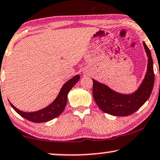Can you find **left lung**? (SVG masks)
<instances>
[{
  "label": "left lung",
  "mask_w": 160,
  "mask_h": 160,
  "mask_svg": "<svg viewBox=\"0 0 160 160\" xmlns=\"http://www.w3.org/2000/svg\"><path fill=\"white\" fill-rule=\"evenodd\" d=\"M148 56V67L143 81L135 93L121 94L93 80V96L102 111L115 116H127L137 111L149 98L154 84L153 60L149 48L143 42Z\"/></svg>",
  "instance_id": "1"
}]
</instances>
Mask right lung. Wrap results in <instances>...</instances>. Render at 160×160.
Segmentation results:
<instances>
[{"instance_id":"obj_1","label":"right lung","mask_w":160,"mask_h":160,"mask_svg":"<svg viewBox=\"0 0 160 160\" xmlns=\"http://www.w3.org/2000/svg\"><path fill=\"white\" fill-rule=\"evenodd\" d=\"M79 80H80V75L77 74L74 78L68 80L63 85L62 88L61 89L60 92L58 93V97L52 102V103H51L48 107L44 108V109L38 110V111L31 112H23L14 107L11 102H9V103L11 106L13 108V109L20 116L27 119V120L34 123L46 122V121H50L58 117L63 111L67 102L68 93L69 92V91L71 90L72 87L77 83V82Z\"/></svg>"}]
</instances>
